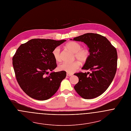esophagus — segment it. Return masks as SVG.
<instances>
[{
	"mask_svg": "<svg viewBox=\"0 0 131 131\" xmlns=\"http://www.w3.org/2000/svg\"><path fill=\"white\" fill-rule=\"evenodd\" d=\"M67 76H69V77H70V76H72L73 74H71V73H67Z\"/></svg>",
	"mask_w": 131,
	"mask_h": 131,
	"instance_id": "1",
	"label": "esophagus"
}]
</instances>
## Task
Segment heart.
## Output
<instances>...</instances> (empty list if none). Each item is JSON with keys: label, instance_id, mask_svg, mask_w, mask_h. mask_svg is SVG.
<instances>
[{"label": "heart", "instance_id": "heart-1", "mask_svg": "<svg viewBox=\"0 0 131 131\" xmlns=\"http://www.w3.org/2000/svg\"><path fill=\"white\" fill-rule=\"evenodd\" d=\"M66 47L74 53V59H77L82 63L86 62L90 56V50L87 48H82V45L79 42L70 41L66 44ZM52 53L56 61H60L61 60L60 49L59 47L55 48ZM79 62L77 61H74L71 63L63 62L59 66L58 69L60 71L72 74L79 69Z\"/></svg>", "mask_w": 131, "mask_h": 131}]
</instances>
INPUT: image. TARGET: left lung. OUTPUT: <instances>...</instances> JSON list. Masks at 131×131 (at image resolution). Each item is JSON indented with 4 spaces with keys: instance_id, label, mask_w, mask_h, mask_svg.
<instances>
[{
    "instance_id": "8db88e82",
    "label": "left lung",
    "mask_w": 131,
    "mask_h": 131,
    "mask_svg": "<svg viewBox=\"0 0 131 131\" xmlns=\"http://www.w3.org/2000/svg\"><path fill=\"white\" fill-rule=\"evenodd\" d=\"M74 40L83 42L89 48L90 56L82 69L91 71V73H75L79 82L74 89L84 99L97 97L107 90L115 76L116 49L106 38L98 34L86 33L74 38Z\"/></svg>"
}]
</instances>
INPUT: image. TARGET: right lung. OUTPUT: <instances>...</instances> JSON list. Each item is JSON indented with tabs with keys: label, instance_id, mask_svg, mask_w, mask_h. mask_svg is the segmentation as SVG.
I'll use <instances>...</instances> for the list:
<instances>
[{
	"label": "right lung",
	"instance_id": "right-lung-1",
	"mask_svg": "<svg viewBox=\"0 0 131 131\" xmlns=\"http://www.w3.org/2000/svg\"><path fill=\"white\" fill-rule=\"evenodd\" d=\"M66 41L33 39L22 44L13 57V64L21 89L30 97L39 100L51 98L58 90L66 72L49 74L57 67L53 50Z\"/></svg>",
	"mask_w": 131,
	"mask_h": 131
}]
</instances>
